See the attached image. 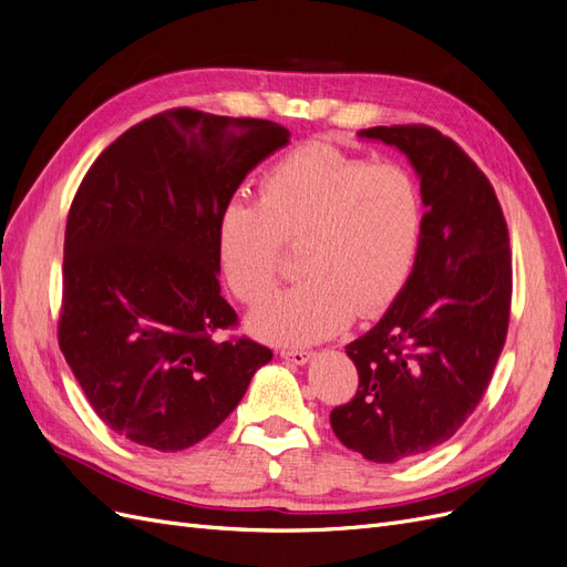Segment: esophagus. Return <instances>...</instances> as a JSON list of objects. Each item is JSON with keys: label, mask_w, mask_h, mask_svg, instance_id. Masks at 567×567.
I'll return each instance as SVG.
<instances>
[{"label": "esophagus", "mask_w": 567, "mask_h": 567, "mask_svg": "<svg viewBox=\"0 0 567 567\" xmlns=\"http://www.w3.org/2000/svg\"><path fill=\"white\" fill-rule=\"evenodd\" d=\"M284 359H288V362L293 364H307L312 359V350H298V348H281L279 350Z\"/></svg>", "instance_id": "esophagus-1"}]
</instances>
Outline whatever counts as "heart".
Wrapping results in <instances>:
<instances>
[{
  "instance_id": "b5f03b06",
  "label": "heart",
  "mask_w": 567,
  "mask_h": 567,
  "mask_svg": "<svg viewBox=\"0 0 567 567\" xmlns=\"http://www.w3.org/2000/svg\"><path fill=\"white\" fill-rule=\"evenodd\" d=\"M423 198L398 163H369L333 144L286 153L257 182V203L231 198L217 217V255L238 300L277 286L284 246H298L302 277L250 317L257 336L310 342L400 293L416 262Z\"/></svg>"
}]
</instances>
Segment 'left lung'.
<instances>
[{
  "mask_svg": "<svg viewBox=\"0 0 567 567\" xmlns=\"http://www.w3.org/2000/svg\"><path fill=\"white\" fill-rule=\"evenodd\" d=\"M359 136L406 153L425 213L400 296L346 346L359 388L331 411V427L348 450L398 463L447 442L492 381L511 317L508 227L483 169L435 127H369Z\"/></svg>",
  "mask_w": 567,
  "mask_h": 567,
  "instance_id": "obj_1",
  "label": "left lung"
}]
</instances>
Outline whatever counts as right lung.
<instances>
[{"mask_svg":"<svg viewBox=\"0 0 567 567\" xmlns=\"http://www.w3.org/2000/svg\"><path fill=\"white\" fill-rule=\"evenodd\" d=\"M269 120L169 109L101 153L68 210L59 348L113 433L194 447L225 421L271 350L219 296L217 217L288 144Z\"/></svg>","mask_w":567,"mask_h":567,"instance_id":"1","label":"right lung"}]
</instances>
